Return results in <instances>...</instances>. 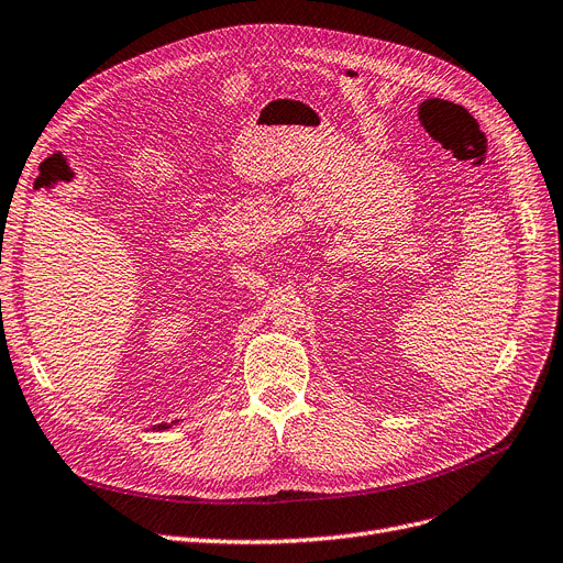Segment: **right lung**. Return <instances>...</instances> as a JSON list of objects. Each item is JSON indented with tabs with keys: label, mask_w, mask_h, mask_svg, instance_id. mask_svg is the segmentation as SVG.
Here are the masks:
<instances>
[{
	"label": "right lung",
	"mask_w": 563,
	"mask_h": 563,
	"mask_svg": "<svg viewBox=\"0 0 563 563\" xmlns=\"http://www.w3.org/2000/svg\"><path fill=\"white\" fill-rule=\"evenodd\" d=\"M173 423H177V421H173ZM173 423H161V426H156L154 430H167L169 426H173Z\"/></svg>",
	"instance_id": "add662e5"
}]
</instances>
